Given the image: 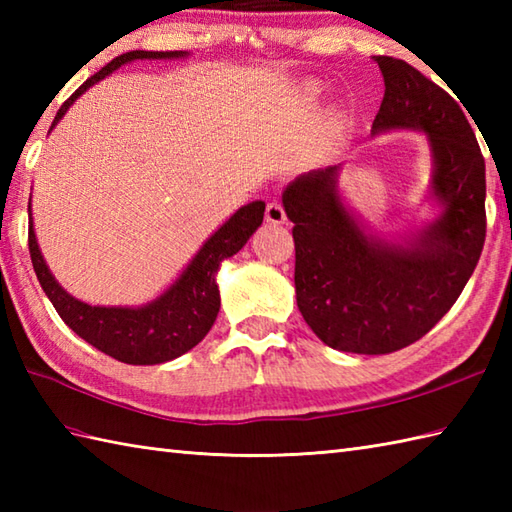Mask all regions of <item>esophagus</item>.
<instances>
[{
    "label": "esophagus",
    "mask_w": 512,
    "mask_h": 512,
    "mask_svg": "<svg viewBox=\"0 0 512 512\" xmlns=\"http://www.w3.org/2000/svg\"><path fill=\"white\" fill-rule=\"evenodd\" d=\"M266 222L268 224H284L286 222L284 204H281L279 200H270L266 204Z\"/></svg>",
    "instance_id": "34e87169"
}]
</instances>
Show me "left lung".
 <instances>
[{"label":"left lung","instance_id":"left-lung-1","mask_svg":"<svg viewBox=\"0 0 512 512\" xmlns=\"http://www.w3.org/2000/svg\"><path fill=\"white\" fill-rule=\"evenodd\" d=\"M376 63L385 96L372 132L427 134L438 220L405 246L365 233L341 202L339 167L303 173L284 191L297 306L325 345L354 354H389L422 339L458 301L486 239L484 156L460 105L407 61Z\"/></svg>","mask_w":512,"mask_h":512}]
</instances>
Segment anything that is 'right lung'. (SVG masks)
Wrapping results in <instances>:
<instances>
[{"instance_id": "right-lung-1", "label": "right lung", "mask_w": 512, "mask_h": 512, "mask_svg": "<svg viewBox=\"0 0 512 512\" xmlns=\"http://www.w3.org/2000/svg\"><path fill=\"white\" fill-rule=\"evenodd\" d=\"M187 57V52H149V50H132L116 57L105 65L103 70L90 76L68 101L61 105L52 121L57 125L63 114L70 110V105L79 96L92 88L94 83L105 79L107 74L121 68V65L136 59H180ZM50 127V129H52ZM266 204L255 200L242 209L235 211L228 222H224L217 231L206 239L198 255L191 259V264L184 268V273L173 281L169 290L162 292L147 306L140 308H105L90 306L68 295L52 277L50 268L43 259L35 228H32V213L28 206V248L32 268H35L39 284L52 301L54 310L65 321L70 330L81 336L83 341L94 345L96 350L116 358L127 365H158L173 361V358L189 352L198 345L206 332L215 323L220 312V290L215 284V275L226 257H233L237 250L248 242L259 226L264 222Z\"/></svg>"}]
</instances>
